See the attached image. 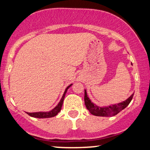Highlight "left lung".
Wrapping results in <instances>:
<instances>
[{"instance_id": "1", "label": "left lung", "mask_w": 150, "mask_h": 150, "mask_svg": "<svg viewBox=\"0 0 150 150\" xmlns=\"http://www.w3.org/2000/svg\"><path fill=\"white\" fill-rule=\"evenodd\" d=\"M134 94H132L128 99L125 101L118 103L117 104L112 105V106H107V107H99V106H96L94 104L89 97H87V92L85 90V104L86 107L89 110V111L92 114L97 116H113L116 115L122 110L124 109L127 106L130 104L131 101L132 97H133Z\"/></svg>"}]
</instances>
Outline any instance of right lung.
<instances>
[{"mask_svg":"<svg viewBox=\"0 0 150 150\" xmlns=\"http://www.w3.org/2000/svg\"><path fill=\"white\" fill-rule=\"evenodd\" d=\"M71 85H72V84H71V85H70L68 87H67L66 89H65L64 94H63V97H62L61 101H60V102L58 103V104L57 105V106H56V107L53 108V109L51 110V111H48V112H35V113H28V112H27V113L29 115V116H30L32 117H34V118H51V117L56 116V115H57L58 113H59L60 111H61V108H62V105H63V100H64L65 94H66L67 90H68V88H69V87Z\"/></svg>","mask_w":150,"mask_h":150,"instance_id":"right-lung-1","label":"right lung"}]
</instances>
